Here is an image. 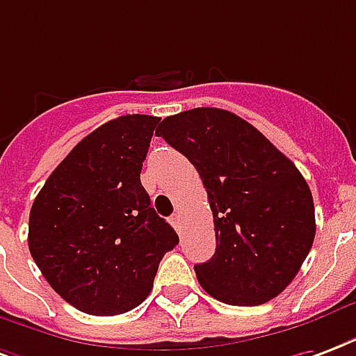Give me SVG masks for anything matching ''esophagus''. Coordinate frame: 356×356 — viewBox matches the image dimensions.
<instances>
[{
  "instance_id": "obj_1",
  "label": "esophagus",
  "mask_w": 356,
  "mask_h": 356,
  "mask_svg": "<svg viewBox=\"0 0 356 356\" xmlns=\"http://www.w3.org/2000/svg\"><path fill=\"white\" fill-rule=\"evenodd\" d=\"M170 224H172V226L175 227V232H181V216H179L177 213L173 214L172 218H170Z\"/></svg>"
}]
</instances>
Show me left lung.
<instances>
[{
	"label": "left lung",
	"instance_id": "1",
	"mask_svg": "<svg viewBox=\"0 0 356 356\" xmlns=\"http://www.w3.org/2000/svg\"><path fill=\"white\" fill-rule=\"evenodd\" d=\"M194 164L213 211L216 252L194 265L205 291L233 306H257L297 276L316 237L314 200L286 154L235 113L194 108L156 129Z\"/></svg>",
	"mask_w": 356,
	"mask_h": 356
}]
</instances>
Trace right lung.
<instances>
[{
  "label": "right lung",
  "instance_id": "1",
  "mask_svg": "<svg viewBox=\"0 0 356 356\" xmlns=\"http://www.w3.org/2000/svg\"><path fill=\"white\" fill-rule=\"evenodd\" d=\"M160 118L121 115L86 136L35 197L29 252L59 297L91 316L142 305L179 237L140 181Z\"/></svg>",
  "mask_w": 356,
  "mask_h": 356
}]
</instances>
